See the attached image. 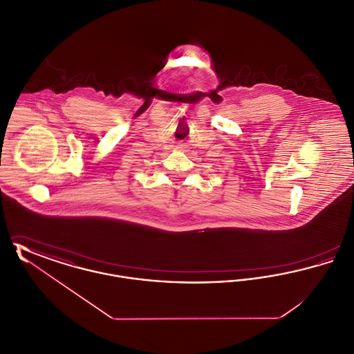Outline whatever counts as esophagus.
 <instances>
[{
    "label": "esophagus",
    "instance_id": "1",
    "mask_svg": "<svg viewBox=\"0 0 354 354\" xmlns=\"http://www.w3.org/2000/svg\"><path fill=\"white\" fill-rule=\"evenodd\" d=\"M178 149H179V150H183V149H185V143H179V145H178Z\"/></svg>",
    "mask_w": 354,
    "mask_h": 354
}]
</instances>
